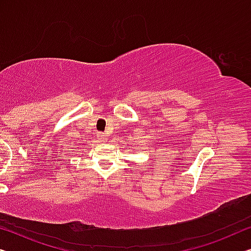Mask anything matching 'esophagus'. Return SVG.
I'll use <instances>...</instances> for the list:
<instances>
[{
	"instance_id": "esophagus-1",
	"label": "esophagus",
	"mask_w": 251,
	"mask_h": 251,
	"mask_svg": "<svg viewBox=\"0 0 251 251\" xmlns=\"http://www.w3.org/2000/svg\"><path fill=\"white\" fill-rule=\"evenodd\" d=\"M97 135H98L100 138H101V140H107V135L104 133H102V132H98L97 133Z\"/></svg>"
}]
</instances>
